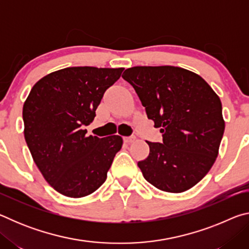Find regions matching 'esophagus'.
<instances>
[{"mask_svg":"<svg viewBox=\"0 0 249 249\" xmlns=\"http://www.w3.org/2000/svg\"><path fill=\"white\" fill-rule=\"evenodd\" d=\"M135 140H136V137L135 136H128V137H124V142H127V144H130V142H135Z\"/></svg>","mask_w":249,"mask_h":249,"instance_id":"34e87169","label":"esophagus"}]
</instances>
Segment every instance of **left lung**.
<instances>
[{
    "label": "left lung",
    "instance_id": "8db88e82",
    "mask_svg": "<svg viewBox=\"0 0 249 249\" xmlns=\"http://www.w3.org/2000/svg\"><path fill=\"white\" fill-rule=\"evenodd\" d=\"M122 77L162 133V142H147L148 157L137 163L144 178L171 193L195 187L212 168L224 134L218 95L199 74L180 67L138 66Z\"/></svg>",
    "mask_w": 249,
    "mask_h": 249
}]
</instances>
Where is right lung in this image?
Returning a JSON list of instances; mask_svg holds the SVG:
<instances>
[{
	"mask_svg": "<svg viewBox=\"0 0 249 249\" xmlns=\"http://www.w3.org/2000/svg\"><path fill=\"white\" fill-rule=\"evenodd\" d=\"M124 68L69 67L45 75L32 88L23 107L24 136L34 162L57 192L69 197L93 193L123 138L87 136L104 92Z\"/></svg>",
	"mask_w": 249,
	"mask_h": 249,
	"instance_id": "1",
	"label": "right lung"
}]
</instances>
